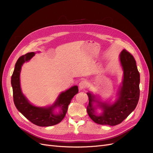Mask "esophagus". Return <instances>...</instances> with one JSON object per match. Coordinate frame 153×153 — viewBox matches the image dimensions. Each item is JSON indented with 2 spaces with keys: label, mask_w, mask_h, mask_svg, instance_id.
<instances>
[{
  "label": "esophagus",
  "mask_w": 153,
  "mask_h": 153,
  "mask_svg": "<svg viewBox=\"0 0 153 153\" xmlns=\"http://www.w3.org/2000/svg\"><path fill=\"white\" fill-rule=\"evenodd\" d=\"M79 88L81 89H86L88 86V83L86 82V81L85 80H83L81 81L79 84Z\"/></svg>",
  "instance_id": "1"
}]
</instances>
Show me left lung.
<instances>
[{
    "mask_svg": "<svg viewBox=\"0 0 153 153\" xmlns=\"http://www.w3.org/2000/svg\"><path fill=\"white\" fill-rule=\"evenodd\" d=\"M119 56L123 71V79L116 102L113 105L102 103L95 100L92 94L87 93L89 98V105L87 106L88 115L92 120L100 125L114 126L120 123L134 110L139 101L140 74L136 62L132 55L125 49ZM95 101L103 109V113L100 116L95 114V108L92 106Z\"/></svg>",
    "mask_w": 153,
    "mask_h": 153,
    "instance_id": "1",
    "label": "left lung"
}]
</instances>
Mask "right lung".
Wrapping results in <instances>:
<instances>
[{
    "label": "right lung",
    "instance_id": "1",
    "mask_svg": "<svg viewBox=\"0 0 153 153\" xmlns=\"http://www.w3.org/2000/svg\"><path fill=\"white\" fill-rule=\"evenodd\" d=\"M35 54L34 52H30L22 55L16 63L11 77L14 103L18 111L33 123L40 127L52 126L63 120L67 111L68 106L72 98L78 93L79 89L77 86H74L65 92L61 93L54 104L47 108L32 105L21 91L19 76L22 64L25 62L30 60ZM56 107L61 108V111L57 114H55L53 113V110Z\"/></svg>",
    "mask_w": 153,
    "mask_h": 153
}]
</instances>
